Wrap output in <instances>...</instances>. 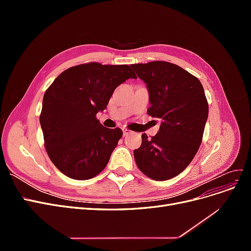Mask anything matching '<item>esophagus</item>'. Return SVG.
Masks as SVG:
<instances>
[{
	"mask_svg": "<svg viewBox=\"0 0 251 251\" xmlns=\"http://www.w3.org/2000/svg\"><path fill=\"white\" fill-rule=\"evenodd\" d=\"M123 132H124V136H127L128 134L131 133V131H130V130H127V128H124Z\"/></svg>",
	"mask_w": 251,
	"mask_h": 251,
	"instance_id": "1",
	"label": "esophagus"
}]
</instances>
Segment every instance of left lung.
<instances>
[{"label":"left lung","instance_id":"1","mask_svg":"<svg viewBox=\"0 0 251 251\" xmlns=\"http://www.w3.org/2000/svg\"><path fill=\"white\" fill-rule=\"evenodd\" d=\"M149 91L148 114L161 119L158 133L143 134L134 151L138 169L157 181L183 172L201 146L208 103L200 80L181 67L155 60L131 65Z\"/></svg>","mask_w":251,"mask_h":251}]
</instances>
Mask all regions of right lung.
<instances>
[{
  "mask_svg": "<svg viewBox=\"0 0 251 251\" xmlns=\"http://www.w3.org/2000/svg\"><path fill=\"white\" fill-rule=\"evenodd\" d=\"M137 78L127 65L89 63L60 73L45 92L40 123L49 158L66 176L95 177L107 166L123 136L96 118L120 83Z\"/></svg>",
  "mask_w": 251,
  "mask_h": 251,
  "instance_id": "1",
  "label": "right lung"
}]
</instances>
